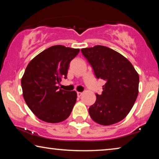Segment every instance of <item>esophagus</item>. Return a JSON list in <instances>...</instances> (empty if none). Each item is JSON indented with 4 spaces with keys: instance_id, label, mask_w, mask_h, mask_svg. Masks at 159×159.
Returning a JSON list of instances; mask_svg holds the SVG:
<instances>
[{
    "instance_id": "esophagus-1",
    "label": "esophagus",
    "mask_w": 159,
    "mask_h": 159,
    "mask_svg": "<svg viewBox=\"0 0 159 159\" xmlns=\"http://www.w3.org/2000/svg\"><path fill=\"white\" fill-rule=\"evenodd\" d=\"M83 95V93H80V92H77V96L79 97V98H80V96H81Z\"/></svg>"
}]
</instances>
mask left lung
<instances>
[{"instance_id": "left-lung-1", "label": "left lung", "mask_w": 159, "mask_h": 159, "mask_svg": "<svg viewBox=\"0 0 159 159\" xmlns=\"http://www.w3.org/2000/svg\"><path fill=\"white\" fill-rule=\"evenodd\" d=\"M81 52L98 79L105 80L101 95L89 108L94 121L103 125L114 124L126 117L139 93V74L121 54L103 45L83 48Z\"/></svg>"}]
</instances>
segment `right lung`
Returning <instances> with one entry per match:
<instances>
[{"label": "right lung", "mask_w": 159, "mask_h": 159, "mask_svg": "<svg viewBox=\"0 0 159 159\" xmlns=\"http://www.w3.org/2000/svg\"><path fill=\"white\" fill-rule=\"evenodd\" d=\"M78 48L53 45L36 55L21 78L24 99L31 111L45 122L66 120L76 102V91L61 90L57 85L66 79L70 61L79 54Z\"/></svg>", "instance_id": "obj_1"}]
</instances>
